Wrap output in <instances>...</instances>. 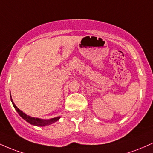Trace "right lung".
<instances>
[{"instance_id": "1", "label": "right lung", "mask_w": 153, "mask_h": 153, "mask_svg": "<svg viewBox=\"0 0 153 153\" xmlns=\"http://www.w3.org/2000/svg\"><path fill=\"white\" fill-rule=\"evenodd\" d=\"M10 97H11V100L12 104H13V107H14L15 110L17 111V113H18L19 115L23 119H25L26 121L30 123V124L34 125V126H45L56 122V121H58V120L61 118V116H58V117L50 118V119H41V118L32 117V116H28V115H27L26 114H25V113H23L21 110L19 109L18 108L16 107V105L14 104L13 100H12V97L11 96V92H10Z\"/></svg>"}]
</instances>
